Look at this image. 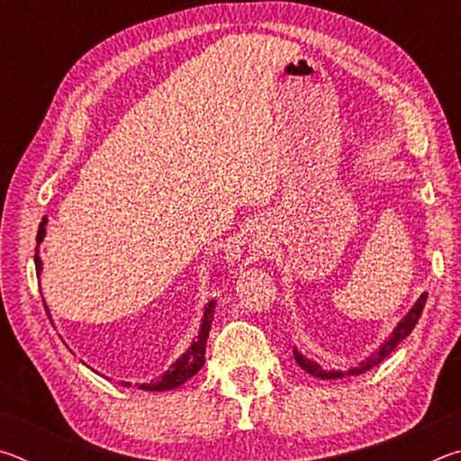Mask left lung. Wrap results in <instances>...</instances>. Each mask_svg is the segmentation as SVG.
<instances>
[{
	"mask_svg": "<svg viewBox=\"0 0 461 461\" xmlns=\"http://www.w3.org/2000/svg\"><path fill=\"white\" fill-rule=\"evenodd\" d=\"M425 301H427V293H423V294L419 296L415 305H412L409 309V313L404 315L399 323H396L393 333L388 335V338L384 339V343H380V348L376 349V352H372L368 357H366V360L352 366V368H348V370H325L315 360H311V357L303 356L296 348L293 349L294 360H296V364L301 366L303 370H305L307 374H311V376L321 378V380H333V378H343V376H357V374H364L366 370H370V368H374V366H378L382 360H384L386 356H390V352H394V348L399 346V343L404 338H407V335H411V331L415 330V325L419 321L420 313H423Z\"/></svg>",
	"mask_w": 461,
	"mask_h": 461,
	"instance_id": "obj_1",
	"label": "left lung"
}]
</instances>
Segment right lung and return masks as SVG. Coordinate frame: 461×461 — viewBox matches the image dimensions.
I'll use <instances>...</instances> for the list:
<instances>
[{
    "label": "right lung",
    "mask_w": 461,
    "mask_h": 461,
    "mask_svg": "<svg viewBox=\"0 0 461 461\" xmlns=\"http://www.w3.org/2000/svg\"><path fill=\"white\" fill-rule=\"evenodd\" d=\"M46 223H49V220L41 221V228H38V236H36V244L41 246L44 241V236H46ZM36 246V256H34V264H36V275L41 276L42 275V260H41V249H38ZM46 313L50 315L49 307L44 305ZM213 313H215V301L212 299L205 305V313H203V319H201V327H199V333L197 338H194V341L191 343L189 348H186V352L181 354L176 357V360L170 364V368L160 374L158 378L156 380H150V382H144V384H136L140 390H148V393H165V390H173L176 386L185 384L186 380L193 378L194 374H197L203 364H205V346H207V338H209V330H212V321H213ZM123 386H130V382H122Z\"/></svg>",
    "instance_id": "1"
}]
</instances>
